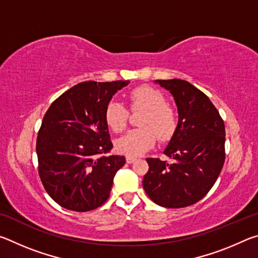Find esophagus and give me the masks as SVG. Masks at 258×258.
<instances>
[{
	"mask_svg": "<svg viewBox=\"0 0 258 258\" xmlns=\"http://www.w3.org/2000/svg\"><path fill=\"white\" fill-rule=\"evenodd\" d=\"M135 160H137V159H135L134 157H131V156L126 157V163H127V164H132V163H134Z\"/></svg>",
	"mask_w": 258,
	"mask_h": 258,
	"instance_id": "obj_1",
	"label": "esophagus"
}]
</instances>
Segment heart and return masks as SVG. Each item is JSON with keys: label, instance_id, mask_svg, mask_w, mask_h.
<instances>
[{"label": "heart", "instance_id": "b5f03b06", "mask_svg": "<svg viewBox=\"0 0 258 258\" xmlns=\"http://www.w3.org/2000/svg\"><path fill=\"white\" fill-rule=\"evenodd\" d=\"M131 109L145 110L140 119L141 128L128 131L116 140L115 148L120 154L140 156L156 145L157 138L165 142L171 139L177 127V116L167 106V100L158 90L150 86H140L130 93ZM104 120L109 128L120 133L128 123V110L123 103L111 100L104 109Z\"/></svg>", "mask_w": 258, "mask_h": 258}]
</instances>
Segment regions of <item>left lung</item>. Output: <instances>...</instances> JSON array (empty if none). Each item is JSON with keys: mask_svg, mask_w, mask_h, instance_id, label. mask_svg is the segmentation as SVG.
I'll return each instance as SVG.
<instances>
[{"mask_svg": "<svg viewBox=\"0 0 258 258\" xmlns=\"http://www.w3.org/2000/svg\"><path fill=\"white\" fill-rule=\"evenodd\" d=\"M156 83L175 100L178 123L164 154L172 161L147 158L149 171L142 185L152 202L182 208L203 199L212 189L225 160V127L211 100L183 80Z\"/></svg>", "mask_w": 258, "mask_h": 258, "instance_id": "left-lung-1", "label": "left lung"}]
</instances>
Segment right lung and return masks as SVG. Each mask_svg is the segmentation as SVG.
I'll list each match as a JSON object with an SVG mask.
<instances>
[{"label":"right lung","instance_id":"1","mask_svg":"<svg viewBox=\"0 0 258 258\" xmlns=\"http://www.w3.org/2000/svg\"><path fill=\"white\" fill-rule=\"evenodd\" d=\"M128 83H80L55 99L43 117L36 141L38 174L61 207L89 212L109 198L125 157L100 156L112 148L104 109Z\"/></svg>","mask_w":258,"mask_h":258}]
</instances>
